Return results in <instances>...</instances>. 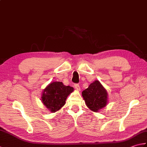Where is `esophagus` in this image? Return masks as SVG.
Returning <instances> with one entry per match:
<instances>
[{"label":"esophagus","mask_w":147,"mask_h":147,"mask_svg":"<svg viewBox=\"0 0 147 147\" xmlns=\"http://www.w3.org/2000/svg\"><path fill=\"white\" fill-rule=\"evenodd\" d=\"M74 87H75V88H76V89L77 90H81V89H80V86H79V84H74Z\"/></svg>","instance_id":"1"}]
</instances>
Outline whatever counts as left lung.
I'll list each match as a JSON object with an SVG mask.
<instances>
[{
    "mask_svg": "<svg viewBox=\"0 0 147 147\" xmlns=\"http://www.w3.org/2000/svg\"><path fill=\"white\" fill-rule=\"evenodd\" d=\"M85 103L90 109L98 112L107 103V92L98 81H95L82 92Z\"/></svg>",
    "mask_w": 147,
    "mask_h": 147,
    "instance_id": "obj_1",
    "label": "left lung"
}]
</instances>
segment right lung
I'll use <instances>...</instances> for the list:
<instances>
[{
    "instance_id": "obj_1",
    "label": "right lung",
    "mask_w": 147,
    "mask_h": 147,
    "mask_svg": "<svg viewBox=\"0 0 147 147\" xmlns=\"http://www.w3.org/2000/svg\"><path fill=\"white\" fill-rule=\"evenodd\" d=\"M74 91L70 86H65L62 82H53L43 90L41 101L51 112L59 110L66 103L67 96Z\"/></svg>"
}]
</instances>
